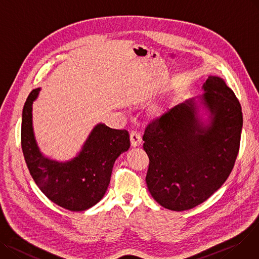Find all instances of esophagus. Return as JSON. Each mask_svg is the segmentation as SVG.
I'll use <instances>...</instances> for the list:
<instances>
[{
  "mask_svg": "<svg viewBox=\"0 0 259 259\" xmlns=\"http://www.w3.org/2000/svg\"><path fill=\"white\" fill-rule=\"evenodd\" d=\"M130 139H131V144L132 146H138L142 142L141 138V134L137 131H132L130 134Z\"/></svg>",
  "mask_w": 259,
  "mask_h": 259,
  "instance_id": "34e87169",
  "label": "esophagus"
}]
</instances>
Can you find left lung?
<instances>
[{
	"label": "left lung",
	"instance_id": "1",
	"mask_svg": "<svg viewBox=\"0 0 259 259\" xmlns=\"http://www.w3.org/2000/svg\"><path fill=\"white\" fill-rule=\"evenodd\" d=\"M204 90L209 126H203L190 99L151 120L144 131L147 188L169 210H189L209 199L229 177L238 155L242 127L238 99L217 76H209Z\"/></svg>",
	"mask_w": 259,
	"mask_h": 259
}]
</instances>
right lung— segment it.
Masks as SVG:
<instances>
[{
    "mask_svg": "<svg viewBox=\"0 0 259 259\" xmlns=\"http://www.w3.org/2000/svg\"><path fill=\"white\" fill-rule=\"evenodd\" d=\"M39 89L29 94L22 115L21 145L30 175L42 193L70 211H83L97 204L109 187L116 159L130 148L126 130L98 124L80 154L67 163L44 158L32 130V102Z\"/></svg>",
    "mask_w": 259,
    "mask_h": 259,
    "instance_id": "1",
    "label": "right lung"
}]
</instances>
